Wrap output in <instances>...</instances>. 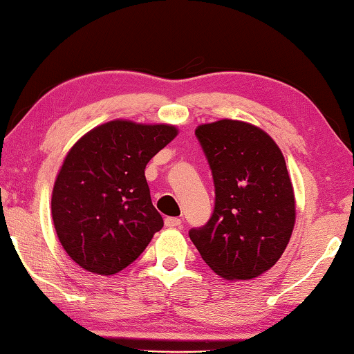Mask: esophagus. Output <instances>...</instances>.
<instances>
[{
  "mask_svg": "<svg viewBox=\"0 0 354 354\" xmlns=\"http://www.w3.org/2000/svg\"><path fill=\"white\" fill-rule=\"evenodd\" d=\"M181 223H183V221L176 218V217H167L165 218V226L167 227H179V226H181Z\"/></svg>",
  "mask_w": 354,
  "mask_h": 354,
  "instance_id": "obj_1",
  "label": "esophagus"
}]
</instances>
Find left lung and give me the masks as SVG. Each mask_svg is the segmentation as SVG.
<instances>
[{"label": "left lung", "instance_id": "1", "mask_svg": "<svg viewBox=\"0 0 354 354\" xmlns=\"http://www.w3.org/2000/svg\"><path fill=\"white\" fill-rule=\"evenodd\" d=\"M212 171L215 205L190 241L225 279H253L284 253L295 225V198L284 156L262 129L237 120L195 131Z\"/></svg>", "mask_w": 354, "mask_h": 354}]
</instances>
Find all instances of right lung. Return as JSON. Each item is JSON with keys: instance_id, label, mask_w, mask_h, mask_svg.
Here are the masks:
<instances>
[{"instance_id": "1", "label": "right lung", "mask_w": 354, "mask_h": 354, "mask_svg": "<svg viewBox=\"0 0 354 354\" xmlns=\"http://www.w3.org/2000/svg\"><path fill=\"white\" fill-rule=\"evenodd\" d=\"M176 134L169 124L115 120L70 149L53 189L51 214L59 241L77 266L115 274L162 230L145 167Z\"/></svg>"}]
</instances>
